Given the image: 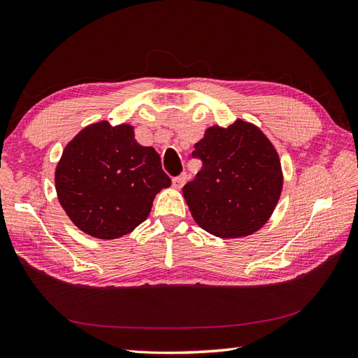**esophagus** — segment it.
Returning <instances> with one entry per match:
<instances>
[{
  "instance_id": "obj_1",
  "label": "esophagus",
  "mask_w": 358,
  "mask_h": 358,
  "mask_svg": "<svg viewBox=\"0 0 358 358\" xmlns=\"http://www.w3.org/2000/svg\"><path fill=\"white\" fill-rule=\"evenodd\" d=\"M185 182H187V175L185 173H182L180 176L173 178V187H175L176 189H180L183 185H185Z\"/></svg>"
}]
</instances>
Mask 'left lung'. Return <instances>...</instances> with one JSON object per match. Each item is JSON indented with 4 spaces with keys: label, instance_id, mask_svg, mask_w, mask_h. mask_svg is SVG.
Here are the masks:
<instances>
[{
    "label": "left lung",
    "instance_id": "obj_1",
    "mask_svg": "<svg viewBox=\"0 0 358 358\" xmlns=\"http://www.w3.org/2000/svg\"><path fill=\"white\" fill-rule=\"evenodd\" d=\"M203 166L183 187L196 223L218 238L253 235L273 215L283 188V171L273 143L256 124L236 119L214 124L194 144Z\"/></svg>",
    "mask_w": 358,
    "mask_h": 358
}]
</instances>
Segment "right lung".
Instances as JSON below:
<instances>
[{
  "label": "right lung",
  "instance_id": "1",
  "mask_svg": "<svg viewBox=\"0 0 358 358\" xmlns=\"http://www.w3.org/2000/svg\"><path fill=\"white\" fill-rule=\"evenodd\" d=\"M57 197L72 223L98 239L128 235L150 214L158 192L171 185L153 148L134 127L101 120L67 143L55 167Z\"/></svg>",
  "mask_w": 358,
  "mask_h": 358
}]
</instances>
